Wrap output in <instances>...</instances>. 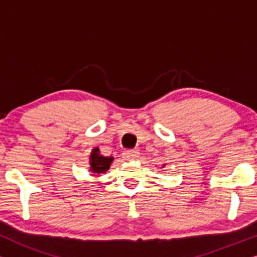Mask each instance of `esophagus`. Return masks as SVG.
Segmentation results:
<instances>
[{"label":"esophagus","instance_id":"obj_1","mask_svg":"<svg viewBox=\"0 0 257 257\" xmlns=\"http://www.w3.org/2000/svg\"><path fill=\"white\" fill-rule=\"evenodd\" d=\"M122 156L126 160H136L137 158L139 157V152L137 150H128V151H125L124 153H122Z\"/></svg>","mask_w":257,"mask_h":257}]
</instances>
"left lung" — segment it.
I'll return each instance as SVG.
<instances>
[{
    "label": "left lung",
    "instance_id": "left-lung-1",
    "mask_svg": "<svg viewBox=\"0 0 257 257\" xmlns=\"http://www.w3.org/2000/svg\"><path fill=\"white\" fill-rule=\"evenodd\" d=\"M164 166H165V165H164ZM164 166H163V167H164Z\"/></svg>",
    "mask_w": 257,
    "mask_h": 257
}]
</instances>
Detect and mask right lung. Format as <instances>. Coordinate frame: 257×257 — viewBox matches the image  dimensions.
I'll return each instance as SVG.
<instances>
[{"instance_id":"obj_1","label":"right lung","mask_w":257,"mask_h":257,"mask_svg":"<svg viewBox=\"0 0 257 257\" xmlns=\"http://www.w3.org/2000/svg\"><path fill=\"white\" fill-rule=\"evenodd\" d=\"M112 161H113V158L101 156L99 149L96 147V149L92 150L90 156V171L93 174L105 173L110 168Z\"/></svg>"}]
</instances>
